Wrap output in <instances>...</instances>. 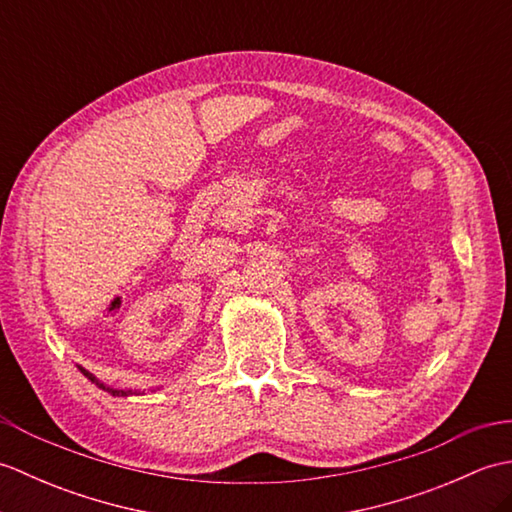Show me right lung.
I'll return each mask as SVG.
<instances>
[{
    "instance_id": "obj_1",
    "label": "right lung",
    "mask_w": 512,
    "mask_h": 512,
    "mask_svg": "<svg viewBox=\"0 0 512 512\" xmlns=\"http://www.w3.org/2000/svg\"><path fill=\"white\" fill-rule=\"evenodd\" d=\"M81 369V374L85 376V378H90L92 380V383L94 385H99L101 389H105V391H110V394L112 396H129V394H138V391H132V389H129V391H125V389H112V387H105L103 383H99V380H96V376H92L90 372H88V369H83V367H79Z\"/></svg>"
}]
</instances>
